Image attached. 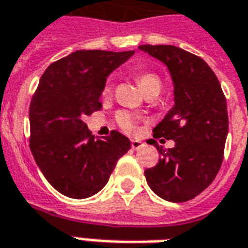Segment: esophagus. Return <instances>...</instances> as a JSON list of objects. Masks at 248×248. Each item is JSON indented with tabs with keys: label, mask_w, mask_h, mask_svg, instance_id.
Returning a JSON list of instances; mask_svg holds the SVG:
<instances>
[{
	"label": "esophagus",
	"mask_w": 248,
	"mask_h": 248,
	"mask_svg": "<svg viewBox=\"0 0 248 248\" xmlns=\"http://www.w3.org/2000/svg\"><path fill=\"white\" fill-rule=\"evenodd\" d=\"M131 145H132V149H133V150H137V149L141 148V146H142L144 144H142L141 141H139V140H132Z\"/></svg>",
	"instance_id": "esophagus-1"
}]
</instances>
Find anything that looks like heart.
Returning <instances> with one entry per match:
<instances>
[{
  "label": "heart",
  "instance_id": "obj_1",
  "mask_svg": "<svg viewBox=\"0 0 248 248\" xmlns=\"http://www.w3.org/2000/svg\"><path fill=\"white\" fill-rule=\"evenodd\" d=\"M136 81L146 95L158 94L162 87L161 78L153 72H139L136 74ZM109 91H111V79H107V82L104 83L103 94L107 95ZM116 122L119 126L125 132H133L137 124V116L128 111H119L116 113Z\"/></svg>",
  "mask_w": 248,
  "mask_h": 248
}]
</instances>
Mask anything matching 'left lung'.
<instances>
[{
    "label": "left lung",
    "mask_w": 248,
    "mask_h": 248,
    "mask_svg": "<svg viewBox=\"0 0 248 248\" xmlns=\"http://www.w3.org/2000/svg\"><path fill=\"white\" fill-rule=\"evenodd\" d=\"M170 70L175 106L153 132L154 139L174 140L159 152V161L145 170L152 191L163 200L184 202L202 193L218 172L229 131L226 98L215 72L202 57L174 46H139Z\"/></svg>",
    "instance_id": "obj_1"
}]
</instances>
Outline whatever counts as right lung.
Masks as SVG:
<instances>
[{
    "mask_svg": "<svg viewBox=\"0 0 248 248\" xmlns=\"http://www.w3.org/2000/svg\"><path fill=\"white\" fill-rule=\"evenodd\" d=\"M135 52L76 51L43 73L30 104V149L53 188L86 199L107 184L131 141L112 131L95 140L85 117L102 108L106 78Z\"/></svg>",
    "mask_w": 248,
    "mask_h": 248,
    "instance_id": "right-lung-1",
    "label": "right lung"
}]
</instances>
